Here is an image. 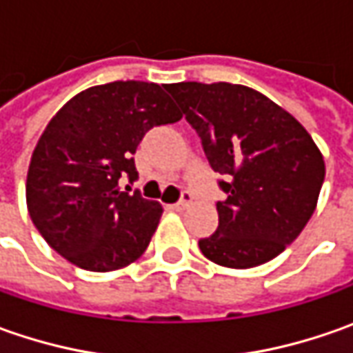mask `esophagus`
I'll return each instance as SVG.
<instances>
[{
    "label": "esophagus",
    "instance_id": "1",
    "mask_svg": "<svg viewBox=\"0 0 353 353\" xmlns=\"http://www.w3.org/2000/svg\"><path fill=\"white\" fill-rule=\"evenodd\" d=\"M190 202H192V194H190L188 190H183V192H181V200L174 204V208H176V210H184Z\"/></svg>",
    "mask_w": 353,
    "mask_h": 353
}]
</instances>
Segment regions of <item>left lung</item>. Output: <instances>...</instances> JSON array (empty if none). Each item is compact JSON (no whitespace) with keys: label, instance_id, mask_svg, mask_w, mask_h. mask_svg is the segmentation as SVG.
<instances>
[{"label":"left lung","instance_id":"obj_1","mask_svg":"<svg viewBox=\"0 0 353 353\" xmlns=\"http://www.w3.org/2000/svg\"><path fill=\"white\" fill-rule=\"evenodd\" d=\"M198 133L225 200L218 230L198 241L218 265L267 263L308 224L324 183V159L291 114L239 84L179 82L165 86Z\"/></svg>","mask_w":353,"mask_h":353}]
</instances>
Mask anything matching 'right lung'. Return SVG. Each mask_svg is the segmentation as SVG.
Here are the masks:
<instances>
[{
	"mask_svg": "<svg viewBox=\"0 0 353 353\" xmlns=\"http://www.w3.org/2000/svg\"><path fill=\"white\" fill-rule=\"evenodd\" d=\"M181 117L165 86L139 80L94 86L64 103L27 172L29 216L48 245L86 271L139 259L163 206L119 190V181H137L133 155L145 133Z\"/></svg>",
	"mask_w": 353,
	"mask_h": 353,
	"instance_id": "obj_1",
	"label": "right lung"
}]
</instances>
